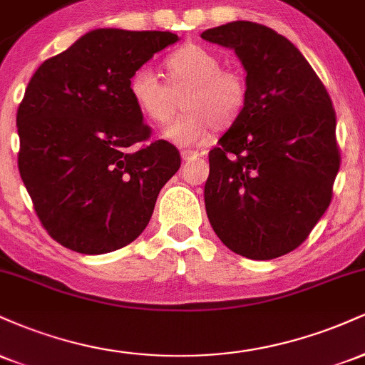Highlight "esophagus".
Here are the masks:
<instances>
[{
	"instance_id": "obj_1",
	"label": "esophagus",
	"mask_w": 365,
	"mask_h": 365,
	"mask_svg": "<svg viewBox=\"0 0 365 365\" xmlns=\"http://www.w3.org/2000/svg\"><path fill=\"white\" fill-rule=\"evenodd\" d=\"M200 154L197 150H190V149H183L182 150V159L183 161H192V159H197Z\"/></svg>"
}]
</instances>
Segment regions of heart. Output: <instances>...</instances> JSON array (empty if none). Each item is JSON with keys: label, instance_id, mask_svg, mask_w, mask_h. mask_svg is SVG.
<instances>
[{"label": "heart", "instance_id": "b5f03b06", "mask_svg": "<svg viewBox=\"0 0 365 365\" xmlns=\"http://www.w3.org/2000/svg\"><path fill=\"white\" fill-rule=\"evenodd\" d=\"M168 83L150 66H140L130 78L128 91L139 111L153 123L165 125L178 110H185L165 130V137L178 145H194L216 128L233 125L245 110L249 86L244 73L221 68L215 53L199 44H187L165 60Z\"/></svg>", "mask_w": 365, "mask_h": 365}]
</instances>
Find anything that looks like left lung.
Segmentation results:
<instances>
[{"mask_svg": "<svg viewBox=\"0 0 365 365\" xmlns=\"http://www.w3.org/2000/svg\"><path fill=\"white\" fill-rule=\"evenodd\" d=\"M200 37L233 49L249 86L209 153V223L235 254L269 261L302 244L329 206L340 170L333 103L304 54L266 25L237 20Z\"/></svg>", "mask_w": 365, "mask_h": 365, "instance_id": "8db88e82", "label": "left lung"}]
</instances>
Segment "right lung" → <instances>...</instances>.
<instances>
[{
	"label": "right lung",
	"instance_id": "right-lung-1",
	"mask_svg": "<svg viewBox=\"0 0 365 365\" xmlns=\"http://www.w3.org/2000/svg\"><path fill=\"white\" fill-rule=\"evenodd\" d=\"M178 41L159 31L96 29L46 60L16 111L20 177L58 244L106 254L148 226L180 153L150 137L130 96L133 72Z\"/></svg>",
	"mask_w": 365,
	"mask_h": 365
}]
</instances>
